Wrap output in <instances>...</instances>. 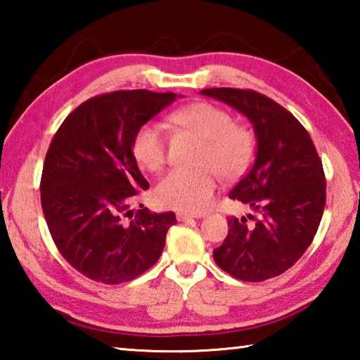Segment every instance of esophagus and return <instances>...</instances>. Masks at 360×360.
Listing matches in <instances>:
<instances>
[{
    "label": "esophagus",
    "instance_id": "esophagus-1",
    "mask_svg": "<svg viewBox=\"0 0 360 360\" xmlns=\"http://www.w3.org/2000/svg\"><path fill=\"white\" fill-rule=\"evenodd\" d=\"M176 217H178V221H181V222H186V221H191V219H200L202 216L187 214V212H178V214H176Z\"/></svg>",
    "mask_w": 360,
    "mask_h": 360
}]
</instances>
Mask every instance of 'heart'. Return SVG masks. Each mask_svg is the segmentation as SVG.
<instances>
[{"mask_svg":"<svg viewBox=\"0 0 360 360\" xmlns=\"http://www.w3.org/2000/svg\"><path fill=\"white\" fill-rule=\"evenodd\" d=\"M172 120L205 139L198 169H173L155 187V200L165 208L202 212L211 205L217 188V174L224 178L241 174L252 157L254 139L235 125L229 111L212 103H193L179 109ZM167 130L160 122H146L133 136V155L148 172H160L167 162Z\"/></svg>","mask_w":360,"mask_h":360,"instance_id":"b5f03b06","label":"heart"}]
</instances>
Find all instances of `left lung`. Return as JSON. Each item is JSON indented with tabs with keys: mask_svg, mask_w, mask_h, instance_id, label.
<instances>
[{
	"mask_svg": "<svg viewBox=\"0 0 360 360\" xmlns=\"http://www.w3.org/2000/svg\"><path fill=\"white\" fill-rule=\"evenodd\" d=\"M251 122L257 149L249 173L230 192L257 212L255 222L229 217V235L212 251L216 264L243 281H265L295 264L311 245L326 206L322 162L303 125L265 95L205 89Z\"/></svg>",
	"mask_w": 360,
	"mask_h": 360,
	"instance_id": "obj_1",
	"label": "left lung"
}]
</instances>
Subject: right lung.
Here are the masks:
<instances>
[{"label": "right lung", "mask_w": 360, "mask_h": 360, "mask_svg": "<svg viewBox=\"0 0 360 360\" xmlns=\"http://www.w3.org/2000/svg\"><path fill=\"white\" fill-rule=\"evenodd\" d=\"M176 98L149 90L95 96L63 120L49 146L42 212L60 254L94 281H131L160 259L176 216L131 210L149 188L131 144L139 127Z\"/></svg>", "instance_id": "obj_1"}]
</instances>
